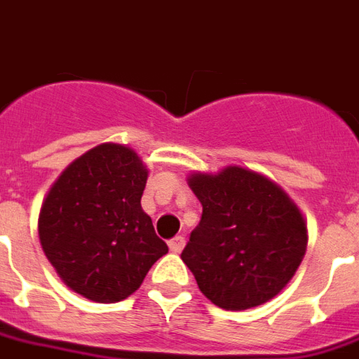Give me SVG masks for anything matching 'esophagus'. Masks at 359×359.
<instances>
[{
    "mask_svg": "<svg viewBox=\"0 0 359 359\" xmlns=\"http://www.w3.org/2000/svg\"><path fill=\"white\" fill-rule=\"evenodd\" d=\"M184 237L182 235H177L173 239L169 241V248H171V252H180L182 248H184Z\"/></svg>",
    "mask_w": 359,
    "mask_h": 359,
    "instance_id": "1",
    "label": "esophagus"
}]
</instances>
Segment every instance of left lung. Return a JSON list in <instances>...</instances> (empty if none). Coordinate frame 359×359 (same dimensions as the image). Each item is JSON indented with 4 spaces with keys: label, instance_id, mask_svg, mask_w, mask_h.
<instances>
[{
    "label": "left lung",
    "instance_id": "obj_1",
    "mask_svg": "<svg viewBox=\"0 0 359 359\" xmlns=\"http://www.w3.org/2000/svg\"><path fill=\"white\" fill-rule=\"evenodd\" d=\"M190 188L203 212L180 258L199 290L226 311L258 307L275 297L307 248L297 207L264 175L237 165L218 175H191Z\"/></svg>",
    "mask_w": 359,
    "mask_h": 359
}]
</instances>
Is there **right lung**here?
Segmentation results:
<instances>
[{
  "label": "right lung",
  "instance_id": "right-lung-1",
  "mask_svg": "<svg viewBox=\"0 0 359 359\" xmlns=\"http://www.w3.org/2000/svg\"><path fill=\"white\" fill-rule=\"evenodd\" d=\"M149 171L124 144L76 158L48 191L39 215L46 258L71 290L97 303L135 292L168 245L141 209Z\"/></svg>",
  "mask_w": 359,
  "mask_h": 359
}]
</instances>
